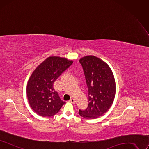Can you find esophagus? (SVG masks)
Listing matches in <instances>:
<instances>
[{
	"mask_svg": "<svg viewBox=\"0 0 149 149\" xmlns=\"http://www.w3.org/2000/svg\"><path fill=\"white\" fill-rule=\"evenodd\" d=\"M69 101H70V102H72V103H74V104L75 102V100H74V99H73V98H71L70 100H69Z\"/></svg>",
	"mask_w": 149,
	"mask_h": 149,
	"instance_id": "obj_1",
	"label": "esophagus"
}]
</instances>
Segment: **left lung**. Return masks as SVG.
<instances>
[{
  "label": "left lung",
  "mask_w": 149,
  "mask_h": 149,
  "mask_svg": "<svg viewBox=\"0 0 149 149\" xmlns=\"http://www.w3.org/2000/svg\"><path fill=\"white\" fill-rule=\"evenodd\" d=\"M79 62L84 69L88 90V106L79 110V115L86 119H95L105 113L113 102L116 86L112 71L101 59L86 56Z\"/></svg>",
  "instance_id": "left-lung-1"
}]
</instances>
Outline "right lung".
Returning a JSON list of instances; mask_svg holds the SVG:
<instances>
[{"mask_svg":"<svg viewBox=\"0 0 149 149\" xmlns=\"http://www.w3.org/2000/svg\"><path fill=\"white\" fill-rule=\"evenodd\" d=\"M72 63V61L64 58L49 56L33 72L26 92L29 105L37 114L51 117L65 104L54 90L53 83Z\"/></svg>","mask_w":149,"mask_h":149,"instance_id":"1","label":"right lung"}]
</instances>
